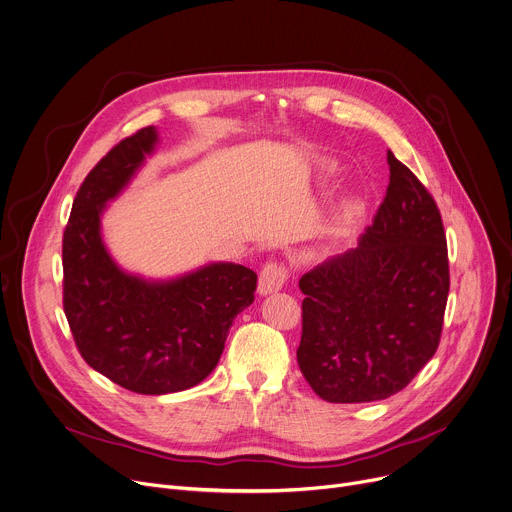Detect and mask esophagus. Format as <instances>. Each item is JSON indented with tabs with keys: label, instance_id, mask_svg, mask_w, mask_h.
<instances>
[{
	"label": "esophagus",
	"instance_id": "esophagus-1",
	"mask_svg": "<svg viewBox=\"0 0 512 512\" xmlns=\"http://www.w3.org/2000/svg\"><path fill=\"white\" fill-rule=\"evenodd\" d=\"M285 280H287L285 264L268 262V264H264V268L260 270V276H258V293L262 297L276 293L282 289V285H285Z\"/></svg>",
	"mask_w": 512,
	"mask_h": 512
}]
</instances>
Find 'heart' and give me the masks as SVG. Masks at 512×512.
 I'll use <instances>...</instances> for the list:
<instances>
[{
  "label": "heart",
  "instance_id": "1",
  "mask_svg": "<svg viewBox=\"0 0 512 512\" xmlns=\"http://www.w3.org/2000/svg\"><path fill=\"white\" fill-rule=\"evenodd\" d=\"M362 215H364V205L358 199H346L344 203H339L323 230L327 248H337L342 244L354 232V227L358 225Z\"/></svg>",
  "mask_w": 512,
  "mask_h": 512
}]
</instances>
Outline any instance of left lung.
Segmentation results:
<instances>
[{"mask_svg": "<svg viewBox=\"0 0 512 512\" xmlns=\"http://www.w3.org/2000/svg\"><path fill=\"white\" fill-rule=\"evenodd\" d=\"M390 183L358 248L301 276L297 362L327 403H372L403 390L433 358L449 293L441 213L388 150Z\"/></svg>", "mask_w": 512, "mask_h": 512, "instance_id": "1", "label": "left lung"}]
</instances>
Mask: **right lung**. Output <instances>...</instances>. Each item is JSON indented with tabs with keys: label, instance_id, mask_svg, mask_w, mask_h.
<instances>
[{
	"label": "right lung",
	"instance_id": "obj_1",
	"mask_svg": "<svg viewBox=\"0 0 512 512\" xmlns=\"http://www.w3.org/2000/svg\"><path fill=\"white\" fill-rule=\"evenodd\" d=\"M148 126L113 146L87 175L63 236V303L83 360L138 394L193 388L219 362L227 333L254 303L256 272L211 262L170 280L118 266L101 238V215L154 152Z\"/></svg>",
	"mask_w": 512,
	"mask_h": 512
}]
</instances>
